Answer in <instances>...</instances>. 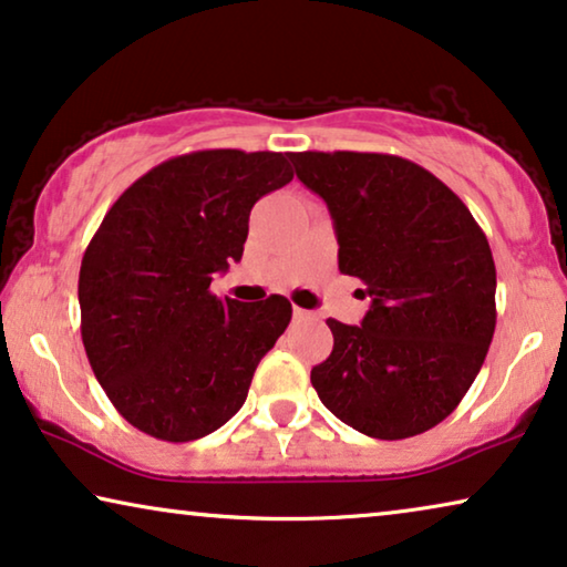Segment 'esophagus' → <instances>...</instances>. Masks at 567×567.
<instances>
[{
    "label": "esophagus",
    "instance_id": "1",
    "mask_svg": "<svg viewBox=\"0 0 567 567\" xmlns=\"http://www.w3.org/2000/svg\"><path fill=\"white\" fill-rule=\"evenodd\" d=\"M292 316L298 318V321H308V318H313V313H310V310H302V308H295Z\"/></svg>",
    "mask_w": 567,
    "mask_h": 567
}]
</instances>
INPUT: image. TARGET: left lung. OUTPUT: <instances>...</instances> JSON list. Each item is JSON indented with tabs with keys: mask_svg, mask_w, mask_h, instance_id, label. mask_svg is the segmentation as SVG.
<instances>
[{
	"mask_svg": "<svg viewBox=\"0 0 567 567\" xmlns=\"http://www.w3.org/2000/svg\"><path fill=\"white\" fill-rule=\"evenodd\" d=\"M295 174L321 195L339 269L362 280V326L329 318L333 349L310 370L333 416L374 440L424 434L457 409L496 331V265L467 205L393 154L302 151Z\"/></svg>",
	"mask_w": 567,
	"mask_h": 567,
	"instance_id": "obj_1",
	"label": "left lung"
}]
</instances>
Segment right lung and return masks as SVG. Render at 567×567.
<instances>
[{"label": "right lung", "instance_id": "right-lung-1", "mask_svg": "<svg viewBox=\"0 0 567 567\" xmlns=\"http://www.w3.org/2000/svg\"><path fill=\"white\" fill-rule=\"evenodd\" d=\"M290 179L287 154L193 151L135 179L100 223L79 269L82 341L138 432L193 442L244 405L292 306L218 298L210 282L241 259L254 203Z\"/></svg>", "mask_w": 567, "mask_h": 567}]
</instances>
